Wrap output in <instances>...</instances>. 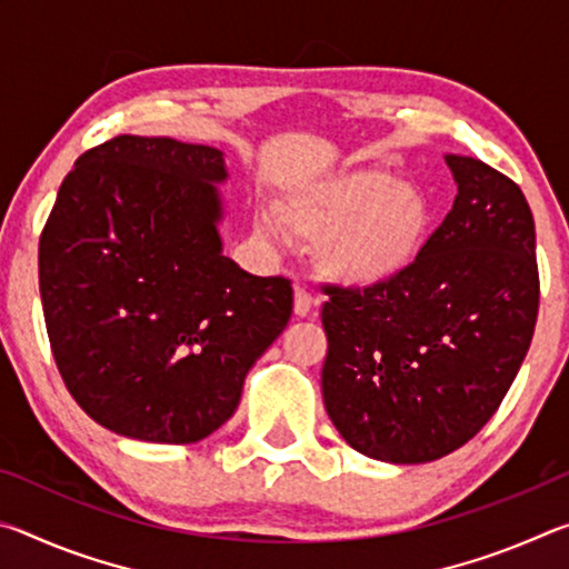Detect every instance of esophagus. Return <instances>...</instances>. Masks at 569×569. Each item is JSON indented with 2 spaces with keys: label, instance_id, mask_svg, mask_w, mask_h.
Returning a JSON list of instances; mask_svg holds the SVG:
<instances>
[{
  "label": "esophagus",
  "instance_id": "1",
  "mask_svg": "<svg viewBox=\"0 0 569 569\" xmlns=\"http://www.w3.org/2000/svg\"><path fill=\"white\" fill-rule=\"evenodd\" d=\"M316 298L306 291V288L301 283H296L293 288V313L298 316V319H303V316H308L316 308Z\"/></svg>",
  "mask_w": 569,
  "mask_h": 569
}]
</instances>
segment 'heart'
I'll return each instance as SVG.
<instances>
[{"label": "heart", "mask_w": 569, "mask_h": 569, "mask_svg": "<svg viewBox=\"0 0 569 569\" xmlns=\"http://www.w3.org/2000/svg\"><path fill=\"white\" fill-rule=\"evenodd\" d=\"M283 223L298 238L321 240L319 261L333 283L373 291L397 283L419 261L435 228V208L419 188L363 168L293 188ZM258 230L276 236L273 218H258Z\"/></svg>", "instance_id": "b5f03b06"}]
</instances>
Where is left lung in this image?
Here are the masks:
<instances>
[{"label":"left lung","mask_w":569,"mask_h":569,"mask_svg":"<svg viewBox=\"0 0 569 569\" xmlns=\"http://www.w3.org/2000/svg\"><path fill=\"white\" fill-rule=\"evenodd\" d=\"M455 206L407 276L331 288L321 391L361 455L435 461L477 435L512 387L539 306L535 220L519 186L477 158L445 156Z\"/></svg>","instance_id":"left-lung-1"}]
</instances>
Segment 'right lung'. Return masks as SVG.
Wrapping results in <instances>:
<instances>
[{"label": "right lung", "mask_w": 569, "mask_h": 569, "mask_svg": "<svg viewBox=\"0 0 569 569\" xmlns=\"http://www.w3.org/2000/svg\"><path fill=\"white\" fill-rule=\"evenodd\" d=\"M218 148L120 134L77 158L40 238L64 387L120 437L192 445L233 417L293 288L223 253Z\"/></svg>", "instance_id": "1"}]
</instances>
